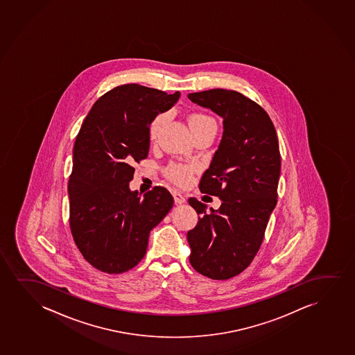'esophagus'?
<instances>
[{"instance_id": "obj_1", "label": "esophagus", "mask_w": 355, "mask_h": 355, "mask_svg": "<svg viewBox=\"0 0 355 355\" xmlns=\"http://www.w3.org/2000/svg\"><path fill=\"white\" fill-rule=\"evenodd\" d=\"M173 197H174V202H175L176 205H181V204H184L186 202L184 196L178 192V191L173 192Z\"/></svg>"}]
</instances>
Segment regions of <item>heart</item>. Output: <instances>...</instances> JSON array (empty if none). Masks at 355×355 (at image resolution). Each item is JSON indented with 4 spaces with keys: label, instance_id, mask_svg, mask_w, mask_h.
Segmentation results:
<instances>
[{
    "label": "heart",
    "instance_id": "obj_1",
    "mask_svg": "<svg viewBox=\"0 0 355 355\" xmlns=\"http://www.w3.org/2000/svg\"><path fill=\"white\" fill-rule=\"evenodd\" d=\"M166 116L164 114H158L156 119L152 121L151 125H150V137L155 139L157 134L161 129L162 124L164 122ZM189 128L202 127V125H207V124H213L215 125V121L211 117H209L207 114H196L189 116ZM193 174V168L191 166H173L171 169L168 171V176L171 178L174 182L179 184H189L191 181Z\"/></svg>",
    "mask_w": 355,
    "mask_h": 355
}]
</instances>
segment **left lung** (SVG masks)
Wrapping results in <instances>:
<instances>
[{"instance_id": "left-lung-1", "label": "left lung", "mask_w": 355, "mask_h": 355, "mask_svg": "<svg viewBox=\"0 0 355 355\" xmlns=\"http://www.w3.org/2000/svg\"><path fill=\"white\" fill-rule=\"evenodd\" d=\"M223 119V137L199 189L223 202L218 210L196 198L200 215L187 233L189 262L200 275L225 280L250 265L277 204L280 176L278 137L260 105L234 92L210 89L187 95Z\"/></svg>"}]
</instances>
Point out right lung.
<instances>
[{
    "mask_svg": "<svg viewBox=\"0 0 355 355\" xmlns=\"http://www.w3.org/2000/svg\"><path fill=\"white\" fill-rule=\"evenodd\" d=\"M180 92L144 85H119L90 109L73 146L69 180L70 227L90 265L106 273H123L146 254L148 236L174 204L157 186L141 196L132 191L134 163L150 150V125L171 110Z\"/></svg>",
    "mask_w": 355,
    "mask_h": 355,
    "instance_id": "right-lung-1",
    "label": "right lung"
}]
</instances>
